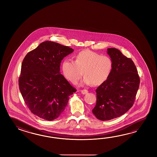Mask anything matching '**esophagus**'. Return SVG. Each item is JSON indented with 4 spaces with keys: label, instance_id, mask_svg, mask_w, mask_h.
<instances>
[{
    "label": "esophagus",
    "instance_id": "esophagus-1",
    "mask_svg": "<svg viewBox=\"0 0 157 157\" xmlns=\"http://www.w3.org/2000/svg\"><path fill=\"white\" fill-rule=\"evenodd\" d=\"M81 92L82 94H86L88 93V91L87 90H81Z\"/></svg>",
    "mask_w": 157,
    "mask_h": 157
}]
</instances>
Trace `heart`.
Segmentation results:
<instances>
[{
	"mask_svg": "<svg viewBox=\"0 0 157 157\" xmlns=\"http://www.w3.org/2000/svg\"><path fill=\"white\" fill-rule=\"evenodd\" d=\"M112 67L110 57L90 50L79 52L75 61L66 59L62 63L64 76L73 83L77 82L83 74L81 85H99L103 83L109 77Z\"/></svg>",
	"mask_w": 157,
	"mask_h": 157,
	"instance_id": "obj_1",
	"label": "heart"
}]
</instances>
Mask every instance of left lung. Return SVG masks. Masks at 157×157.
I'll list each match as a JSON object with an SVG mask.
<instances>
[{
	"instance_id": "obj_1",
	"label": "left lung",
	"mask_w": 157,
	"mask_h": 157,
	"mask_svg": "<svg viewBox=\"0 0 157 157\" xmlns=\"http://www.w3.org/2000/svg\"><path fill=\"white\" fill-rule=\"evenodd\" d=\"M113 62L109 77L96 89L97 104L93 113L98 120L120 117L132 107L140 85L136 67L130 58L116 48H108Z\"/></svg>"
}]
</instances>
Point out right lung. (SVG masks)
Masks as SVG:
<instances>
[{"mask_svg": "<svg viewBox=\"0 0 157 157\" xmlns=\"http://www.w3.org/2000/svg\"><path fill=\"white\" fill-rule=\"evenodd\" d=\"M73 52L70 47L46 41L25 57L19 88L27 106L37 117L56 119L76 91L60 72L61 61Z\"/></svg>", "mask_w": 157, "mask_h": 157, "instance_id": "obj_1", "label": "right lung"}]
</instances>
